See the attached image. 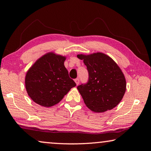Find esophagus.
Segmentation results:
<instances>
[{"mask_svg":"<svg viewBox=\"0 0 151 151\" xmlns=\"http://www.w3.org/2000/svg\"><path fill=\"white\" fill-rule=\"evenodd\" d=\"M75 82L76 83V85H78V84H79V83H80V81H79V79H78V78H76L75 80Z\"/></svg>","mask_w":151,"mask_h":151,"instance_id":"esophagus-1","label":"esophagus"}]
</instances>
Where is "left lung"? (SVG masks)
Instances as JSON below:
<instances>
[{"label": "left lung", "instance_id": "1", "mask_svg": "<svg viewBox=\"0 0 151 151\" xmlns=\"http://www.w3.org/2000/svg\"><path fill=\"white\" fill-rule=\"evenodd\" d=\"M77 57L86 66L88 80L77 86L86 106L92 111L103 112L118 105L126 91V80L117 64L104 53Z\"/></svg>", "mask_w": 151, "mask_h": 151}]
</instances>
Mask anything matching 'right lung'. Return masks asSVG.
Instances as JSON below:
<instances>
[{"label": "right lung", "mask_w": 151, "mask_h": 151, "mask_svg": "<svg viewBox=\"0 0 151 151\" xmlns=\"http://www.w3.org/2000/svg\"><path fill=\"white\" fill-rule=\"evenodd\" d=\"M65 60V57L48 52L27 71L25 87L35 103L45 107L54 106L76 86L64 65Z\"/></svg>", "instance_id": "1"}]
</instances>
